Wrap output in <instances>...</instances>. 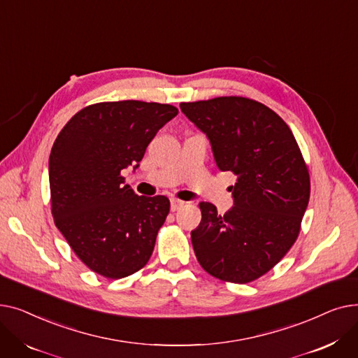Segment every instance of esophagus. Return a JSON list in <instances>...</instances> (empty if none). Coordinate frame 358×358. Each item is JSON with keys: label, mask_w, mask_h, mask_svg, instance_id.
Segmentation results:
<instances>
[{"label": "esophagus", "mask_w": 358, "mask_h": 358, "mask_svg": "<svg viewBox=\"0 0 358 358\" xmlns=\"http://www.w3.org/2000/svg\"><path fill=\"white\" fill-rule=\"evenodd\" d=\"M185 201L178 199H171V212H178L181 208H184Z\"/></svg>", "instance_id": "obj_1"}]
</instances>
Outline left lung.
<instances>
[{"label": "left lung", "instance_id": "8db88e82", "mask_svg": "<svg viewBox=\"0 0 358 358\" xmlns=\"http://www.w3.org/2000/svg\"><path fill=\"white\" fill-rule=\"evenodd\" d=\"M181 111L210 141L220 171L236 176L234 206L223 216L201 201L192 231L200 266L210 275L250 283L292 248L310 196L305 159L290 127L267 106L245 97L181 103Z\"/></svg>", "mask_w": 358, "mask_h": 358}]
</instances>
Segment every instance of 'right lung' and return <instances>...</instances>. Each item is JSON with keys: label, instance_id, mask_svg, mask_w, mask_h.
Listing matches in <instances>:
<instances>
[{"label": "right lung", "instance_id": "obj_1", "mask_svg": "<svg viewBox=\"0 0 358 358\" xmlns=\"http://www.w3.org/2000/svg\"><path fill=\"white\" fill-rule=\"evenodd\" d=\"M174 106L136 100L91 104L61 130L49 157L56 228L84 264L107 278L139 271L169 212L165 196H138L122 171L136 169Z\"/></svg>", "mask_w": 358, "mask_h": 358}]
</instances>
